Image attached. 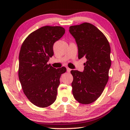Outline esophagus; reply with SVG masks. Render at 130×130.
Segmentation results:
<instances>
[{"instance_id":"obj_1","label":"esophagus","mask_w":130,"mask_h":130,"mask_svg":"<svg viewBox=\"0 0 130 130\" xmlns=\"http://www.w3.org/2000/svg\"><path fill=\"white\" fill-rule=\"evenodd\" d=\"M67 72H68V73H69V72H70V70H71V69H70L69 68H67Z\"/></svg>"}]
</instances>
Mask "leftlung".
I'll use <instances>...</instances> for the list:
<instances>
[{
	"mask_svg": "<svg viewBox=\"0 0 130 130\" xmlns=\"http://www.w3.org/2000/svg\"><path fill=\"white\" fill-rule=\"evenodd\" d=\"M69 32L77 45L78 59L84 57L87 60L83 72H70L72 93L78 103L91 104L101 96L108 81L111 47L104 34L92 24L71 26Z\"/></svg>",
	"mask_w": 130,
	"mask_h": 130,
	"instance_id": "left-lung-1",
	"label": "left lung"
}]
</instances>
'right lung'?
<instances>
[{
  "mask_svg": "<svg viewBox=\"0 0 130 130\" xmlns=\"http://www.w3.org/2000/svg\"><path fill=\"white\" fill-rule=\"evenodd\" d=\"M65 32L61 26H43L28 35L21 46L19 79L26 97L38 107H49L55 102L60 77L67 71L65 67L56 69L47 64L54 54V43Z\"/></svg>",
  "mask_w": 130,
  "mask_h": 130,
  "instance_id": "1",
  "label": "right lung"
}]
</instances>
